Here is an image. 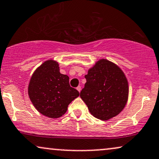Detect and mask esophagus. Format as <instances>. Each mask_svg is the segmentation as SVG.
<instances>
[{
    "mask_svg": "<svg viewBox=\"0 0 159 159\" xmlns=\"http://www.w3.org/2000/svg\"><path fill=\"white\" fill-rule=\"evenodd\" d=\"M76 89H77V90H78V91L80 92H81V86H78V87H77V88H76Z\"/></svg>",
    "mask_w": 159,
    "mask_h": 159,
    "instance_id": "34e87169",
    "label": "esophagus"
}]
</instances>
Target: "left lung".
Masks as SVG:
<instances>
[{"mask_svg":"<svg viewBox=\"0 0 159 159\" xmlns=\"http://www.w3.org/2000/svg\"><path fill=\"white\" fill-rule=\"evenodd\" d=\"M85 78L86 82L80 97L94 117L108 120L123 110L129 87L127 78L119 66L101 59L88 70Z\"/></svg>","mask_w":159,"mask_h":159,"instance_id":"1","label":"left lung"}]
</instances>
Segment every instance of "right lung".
<instances>
[{
	"instance_id": "right-lung-1",
	"label": "right lung",
	"mask_w": 159,
	"mask_h": 159,
	"mask_svg": "<svg viewBox=\"0 0 159 159\" xmlns=\"http://www.w3.org/2000/svg\"><path fill=\"white\" fill-rule=\"evenodd\" d=\"M59 70L57 61L47 60L32 74L28 87L29 98L36 109L52 119L64 115L69 104L80 94L70 86L68 75Z\"/></svg>"
}]
</instances>
